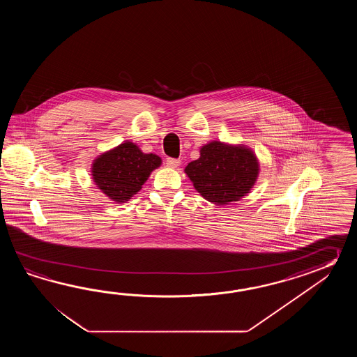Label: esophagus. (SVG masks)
Listing matches in <instances>:
<instances>
[{"label": "esophagus", "instance_id": "1", "mask_svg": "<svg viewBox=\"0 0 357 357\" xmlns=\"http://www.w3.org/2000/svg\"><path fill=\"white\" fill-rule=\"evenodd\" d=\"M166 163H167V166L169 168H176L180 166V163H181V160H175V158H167L166 160Z\"/></svg>", "mask_w": 357, "mask_h": 357}]
</instances>
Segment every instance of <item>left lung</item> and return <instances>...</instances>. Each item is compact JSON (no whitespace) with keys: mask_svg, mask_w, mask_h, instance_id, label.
<instances>
[{"mask_svg":"<svg viewBox=\"0 0 357 357\" xmlns=\"http://www.w3.org/2000/svg\"><path fill=\"white\" fill-rule=\"evenodd\" d=\"M259 160L243 144L213 140L200 148V157L190 162L185 174L197 192L215 205L238 202L258 180Z\"/></svg>","mask_w":357,"mask_h":357,"instance_id":"8db88e82","label":"left lung"}]
</instances>
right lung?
<instances>
[{"instance_id": "add662e5", "label": "right lung", "mask_w": 357, "mask_h": 357, "mask_svg": "<svg viewBox=\"0 0 357 357\" xmlns=\"http://www.w3.org/2000/svg\"><path fill=\"white\" fill-rule=\"evenodd\" d=\"M162 160L143 153L132 142H123L98 155L91 163L93 181L108 199L121 204L139 192Z\"/></svg>"}]
</instances>
